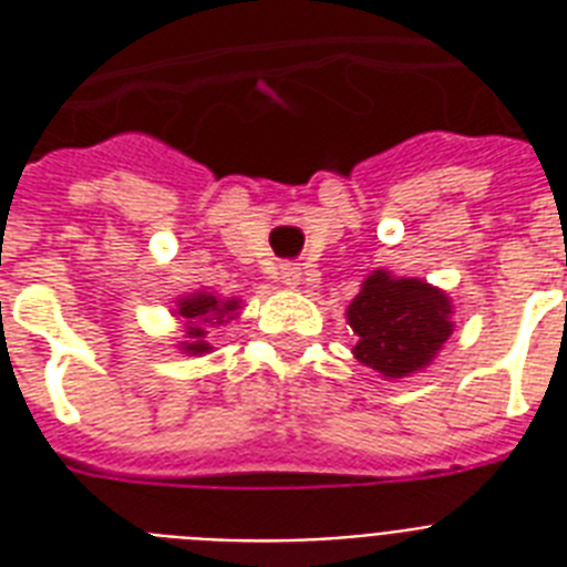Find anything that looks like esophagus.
Returning <instances> with one entry per match:
<instances>
[{"mask_svg":"<svg viewBox=\"0 0 567 567\" xmlns=\"http://www.w3.org/2000/svg\"><path fill=\"white\" fill-rule=\"evenodd\" d=\"M302 279L300 274V267H293V265H282L279 267V282L285 285V288H297Z\"/></svg>","mask_w":567,"mask_h":567,"instance_id":"obj_1","label":"esophagus"}]
</instances>
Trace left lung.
I'll use <instances>...</instances> for the list:
<instances>
[{
	"mask_svg": "<svg viewBox=\"0 0 567 567\" xmlns=\"http://www.w3.org/2000/svg\"><path fill=\"white\" fill-rule=\"evenodd\" d=\"M453 302L447 291L417 276L373 270L347 306L353 355L385 379L426 371L453 336Z\"/></svg>",
	"mask_w": 567,
	"mask_h": 567,
	"instance_id": "obj_1",
	"label": "left lung"
}]
</instances>
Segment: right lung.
<instances>
[{"instance_id": "1", "label": "right lung", "mask_w": 567, "mask_h": 567, "mask_svg": "<svg viewBox=\"0 0 567 567\" xmlns=\"http://www.w3.org/2000/svg\"><path fill=\"white\" fill-rule=\"evenodd\" d=\"M244 309V302L238 297H220V293L199 288V291L182 293L173 300V318L182 323V341H176V350L185 355H205L212 353L214 347L205 341L208 329L223 327L235 320Z\"/></svg>"}]
</instances>
